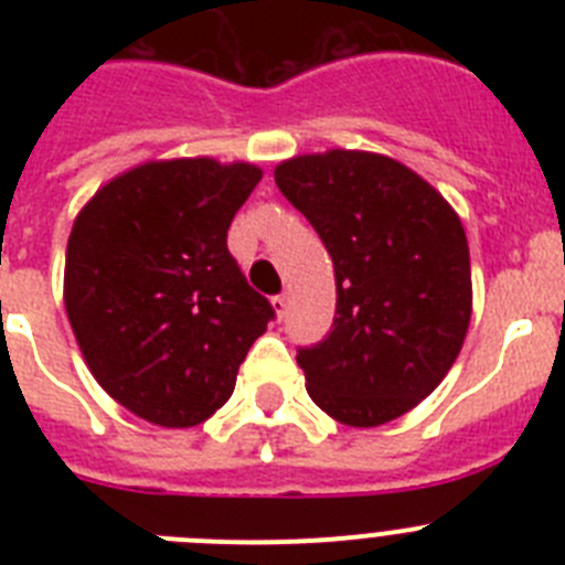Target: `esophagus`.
Wrapping results in <instances>:
<instances>
[{
    "label": "esophagus",
    "instance_id": "obj_1",
    "mask_svg": "<svg viewBox=\"0 0 565 565\" xmlns=\"http://www.w3.org/2000/svg\"><path fill=\"white\" fill-rule=\"evenodd\" d=\"M271 306H274V313H277V319L286 317V313H288V297H286V294H279V297H274Z\"/></svg>",
    "mask_w": 565,
    "mask_h": 565
}]
</instances>
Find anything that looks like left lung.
Returning <instances> with one entry per match:
<instances>
[{
    "instance_id": "obj_1",
    "label": "left lung",
    "mask_w": 565,
    "mask_h": 565,
    "mask_svg": "<svg viewBox=\"0 0 565 565\" xmlns=\"http://www.w3.org/2000/svg\"><path fill=\"white\" fill-rule=\"evenodd\" d=\"M274 181L326 243L331 333L299 348L308 396L348 427L413 411L456 362L472 313L469 246L430 183L376 152L299 154Z\"/></svg>"
}]
</instances>
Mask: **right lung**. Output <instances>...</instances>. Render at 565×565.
Listing matches in <instances>:
<instances>
[{"label":"right lung","mask_w":565,"mask_h":565,"mask_svg":"<svg viewBox=\"0 0 565 565\" xmlns=\"http://www.w3.org/2000/svg\"><path fill=\"white\" fill-rule=\"evenodd\" d=\"M254 163L149 161L78 212L67 239L64 308L104 391L161 427H194L228 402L274 308L228 254Z\"/></svg>","instance_id":"add662e5"}]
</instances>
